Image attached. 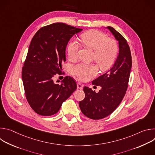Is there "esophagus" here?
Listing matches in <instances>:
<instances>
[{"instance_id": "obj_1", "label": "esophagus", "mask_w": 155, "mask_h": 155, "mask_svg": "<svg viewBox=\"0 0 155 155\" xmlns=\"http://www.w3.org/2000/svg\"><path fill=\"white\" fill-rule=\"evenodd\" d=\"M83 85L81 84L80 83H77V88H78V89L82 90L83 89Z\"/></svg>"}]
</instances>
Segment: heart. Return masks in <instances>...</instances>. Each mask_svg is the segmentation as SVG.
I'll return each instance as SVG.
<instances>
[{
  "label": "heart",
  "mask_w": 155,
  "mask_h": 155,
  "mask_svg": "<svg viewBox=\"0 0 155 155\" xmlns=\"http://www.w3.org/2000/svg\"><path fill=\"white\" fill-rule=\"evenodd\" d=\"M84 45L94 50L93 58L102 69H106L114 62L118 53V45L115 40L108 38L104 33L96 30L87 31L81 35ZM78 44L75 40H71L68 47V53L71 59L76 58L78 50ZM72 72L79 80L86 81L91 75L97 72V68L94 64H78L74 66Z\"/></svg>",
  "instance_id": "obj_1"
}]
</instances>
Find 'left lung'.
I'll use <instances>...</instances> for the list:
<instances>
[{
    "instance_id": "8db88e82",
    "label": "left lung",
    "mask_w": 155,
    "mask_h": 155,
    "mask_svg": "<svg viewBox=\"0 0 155 155\" xmlns=\"http://www.w3.org/2000/svg\"><path fill=\"white\" fill-rule=\"evenodd\" d=\"M118 41L119 53L113 67L93 81L101 86L96 93L84 86V99L79 102L81 112L93 120L102 119L111 114L123 100L127 90L132 67L130 48L126 39L114 28L107 27Z\"/></svg>"
}]
</instances>
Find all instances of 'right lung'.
Returning a JSON list of instances; mask_svg holds the SVG:
<instances>
[{"label":"right lung","mask_w":155,"mask_h":155,"mask_svg":"<svg viewBox=\"0 0 155 155\" xmlns=\"http://www.w3.org/2000/svg\"><path fill=\"white\" fill-rule=\"evenodd\" d=\"M83 29L66 25L53 23L40 28L33 37L22 69L27 101L40 115L56 114L62 104L77 89V83L66 76L54 81L56 74H62L65 61V49L72 37Z\"/></svg>","instance_id":"obj_1"}]
</instances>
